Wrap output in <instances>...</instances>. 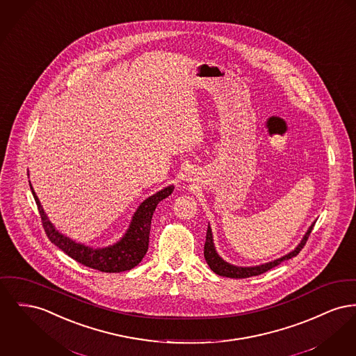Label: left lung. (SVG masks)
Wrapping results in <instances>:
<instances>
[{
    "instance_id": "1",
    "label": "left lung",
    "mask_w": 356,
    "mask_h": 356,
    "mask_svg": "<svg viewBox=\"0 0 356 356\" xmlns=\"http://www.w3.org/2000/svg\"><path fill=\"white\" fill-rule=\"evenodd\" d=\"M314 222L311 225V227L308 229V231L305 232V235L302 236L301 242L298 243V246L291 251L289 254L278 258V259H274L272 262H268V264H264V265H259V266H249V268H242V266H235V265H231L229 262H226L225 259H222L219 257V254L215 250V246H213V239H212V231L211 227L207 229V235H206V243H204V258L209 264V269L213 273H216L218 275H222V277H230V278H248V277H252V275H259L262 273L268 272L274 266L280 265L281 262L286 261V259H291L293 257H296L301 249L305 246L312 229H314Z\"/></svg>"
}]
</instances>
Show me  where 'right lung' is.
<instances>
[{
	"label": "right lung",
	"instance_id": "obj_1",
	"mask_svg": "<svg viewBox=\"0 0 356 356\" xmlns=\"http://www.w3.org/2000/svg\"><path fill=\"white\" fill-rule=\"evenodd\" d=\"M173 186H168L145 199L134 212L125 235L117 243L102 249H92L83 243H78L70 239L55 229V226L45 215L40 200L31 186L32 195L42 218V227L48 239L76 262L105 273L126 272L143 261L149 248V232L153 212L157 204L173 192Z\"/></svg>",
	"mask_w": 356,
	"mask_h": 356
}]
</instances>
